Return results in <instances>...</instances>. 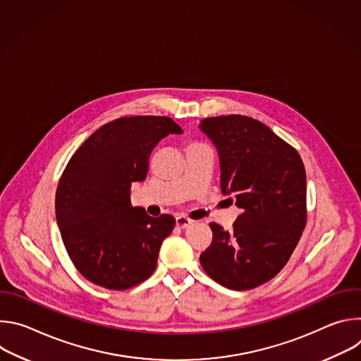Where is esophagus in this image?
Listing matches in <instances>:
<instances>
[{
	"instance_id": "34e87169",
	"label": "esophagus",
	"mask_w": 361,
	"mask_h": 361,
	"mask_svg": "<svg viewBox=\"0 0 361 361\" xmlns=\"http://www.w3.org/2000/svg\"><path fill=\"white\" fill-rule=\"evenodd\" d=\"M176 224H177L178 228H187L188 226L192 224V220H190V219H187V217H184V216H178V217L176 219Z\"/></svg>"
}]
</instances>
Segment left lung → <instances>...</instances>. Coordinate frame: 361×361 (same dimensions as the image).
I'll return each mask as SVG.
<instances>
[{
    "mask_svg": "<svg viewBox=\"0 0 361 361\" xmlns=\"http://www.w3.org/2000/svg\"><path fill=\"white\" fill-rule=\"evenodd\" d=\"M198 128L214 144L221 192L241 214L230 230L212 223L200 263L230 290H250L280 273L305 227V170L298 152L245 116L210 117Z\"/></svg>",
    "mask_w": 361,
    "mask_h": 361,
    "instance_id": "1",
    "label": "left lung"
}]
</instances>
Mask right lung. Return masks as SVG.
Here are the masks:
<instances>
[{
    "mask_svg": "<svg viewBox=\"0 0 361 361\" xmlns=\"http://www.w3.org/2000/svg\"><path fill=\"white\" fill-rule=\"evenodd\" d=\"M183 130L169 117H123L98 128L74 152L56 194V219L75 269L91 283L126 290L157 267L176 220L133 207L130 188L148 173L149 154Z\"/></svg>",
    "mask_w": 361,
    "mask_h": 361,
    "instance_id": "add662e5",
    "label": "right lung"
}]
</instances>
